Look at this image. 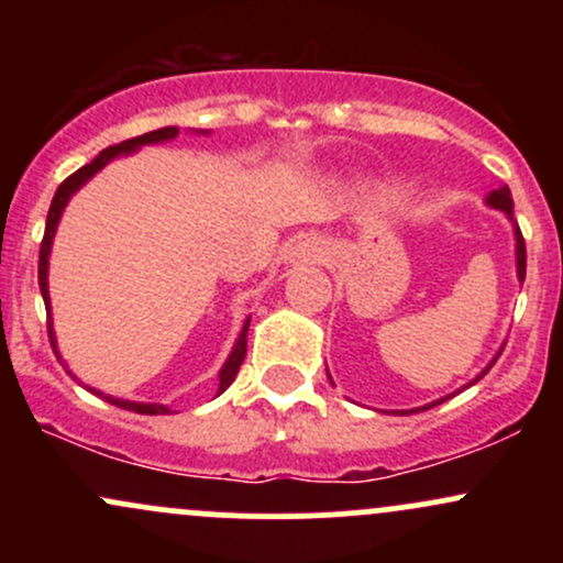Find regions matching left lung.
I'll return each mask as SVG.
<instances>
[{
    "label": "left lung",
    "instance_id": "8db88e82",
    "mask_svg": "<svg viewBox=\"0 0 563 563\" xmlns=\"http://www.w3.org/2000/svg\"><path fill=\"white\" fill-rule=\"evenodd\" d=\"M487 203L493 206V209L506 211L510 222H514V198H510L508 185L500 187V190L489 192ZM516 269H519V280L525 283V275H527V245H525V235H521L519 224H516ZM497 357H500V354H497ZM495 363H497V360H493V365H495ZM493 365H489V367H493ZM489 367H487V371H489ZM487 371H484V373H487ZM484 373H482V376H484ZM482 376H479V378H482ZM479 378H476V380H479ZM444 399H448V397H444ZM444 399H439V402H444ZM439 402H431V405H426V407H434V405H439Z\"/></svg>",
    "mask_w": 563,
    "mask_h": 563
}]
</instances>
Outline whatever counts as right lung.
<instances>
[{"mask_svg": "<svg viewBox=\"0 0 563 563\" xmlns=\"http://www.w3.org/2000/svg\"><path fill=\"white\" fill-rule=\"evenodd\" d=\"M177 134H179L177 126H164V129H156V132H147V134H140V137L124 140V142H119V145L106 147V151H102L100 156H97V158L92 161V164L81 166L79 172H74V174H70V177L63 179L60 187H57L53 203H49L47 228H44L42 249H38V288H42L44 307L49 309V294H47V256H49V245H53V235H55V228H57V219H60L63 209H66L68 198L74 196V192L79 190V187H81L84 183H87L89 177H95V174L100 172L102 166L108 164V161L119 156V153H129V151H134V147L147 145V142L172 140V137H177ZM249 322H251V320H245V325H243V331H241V339H238V344H235V349H232L230 360H228V363H224L222 373H219V394L228 389L232 380H235L238 371H241V365H243V360H245V333H249ZM47 333H49V344H53V349H55V335H53V325H49V322H47ZM55 354H57V349H55ZM57 360H60V354H57ZM95 394H100V391H95ZM106 399H108V402H111V405H115V407H124V410L140 412V416H164V412H169L164 405H140V402H126V399H113V397H106Z\"/></svg>", "mask_w": 563, "mask_h": 563, "instance_id": "1", "label": "right lung"}]
</instances>
